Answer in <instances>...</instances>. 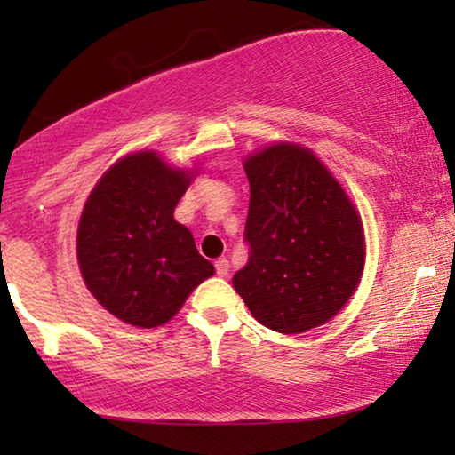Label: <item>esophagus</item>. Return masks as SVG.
Returning a JSON list of instances; mask_svg holds the SVG:
<instances>
[{"mask_svg": "<svg viewBox=\"0 0 455 455\" xmlns=\"http://www.w3.org/2000/svg\"><path fill=\"white\" fill-rule=\"evenodd\" d=\"M215 271H217V275H220V277H226L228 273H229L228 259H217L215 260Z\"/></svg>", "mask_w": 455, "mask_h": 455, "instance_id": "1", "label": "esophagus"}]
</instances>
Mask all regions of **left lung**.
<instances>
[{
  "label": "left lung",
  "instance_id": "1",
  "mask_svg": "<svg viewBox=\"0 0 455 455\" xmlns=\"http://www.w3.org/2000/svg\"><path fill=\"white\" fill-rule=\"evenodd\" d=\"M251 252L232 283L260 325L304 333L350 300L363 275L360 217L308 148L273 145L246 159Z\"/></svg>",
  "mask_w": 455,
  "mask_h": 455
}]
</instances>
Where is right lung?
Wrapping results in <instances>:
<instances>
[{"mask_svg":"<svg viewBox=\"0 0 455 455\" xmlns=\"http://www.w3.org/2000/svg\"><path fill=\"white\" fill-rule=\"evenodd\" d=\"M190 176L142 151L117 161L92 188L78 223V265L86 288L111 315L157 327L215 273L195 238L173 220Z\"/></svg>","mask_w":455,"mask_h":455,"instance_id":"obj_1","label":"right lung"}]
</instances>
